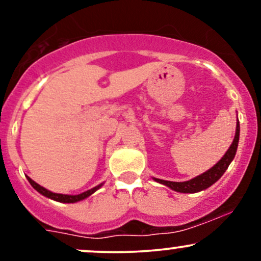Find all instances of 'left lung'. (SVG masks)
I'll list each match as a JSON object with an SVG mask.
<instances>
[{
	"label": "left lung",
	"mask_w": 261,
	"mask_h": 261,
	"mask_svg": "<svg viewBox=\"0 0 261 261\" xmlns=\"http://www.w3.org/2000/svg\"><path fill=\"white\" fill-rule=\"evenodd\" d=\"M238 141H239V121H237V128H236V136L233 139L232 145L229 146V148L227 149V152L221 158L220 161L212 167L211 169H208L207 172L202 173V174L197 175L196 178L191 179L188 181H169V180H162V179L154 178L155 181L161 182V184L166 185L172 189V190L178 191V193H197V191H201L211 187L214 182H216L221 176L223 175V173L226 172L230 162L234 158L237 147H238Z\"/></svg>",
	"instance_id": "left-lung-1"
}]
</instances>
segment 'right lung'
<instances>
[{
	"instance_id": "add662e5",
	"label": "right lung",
	"mask_w": 261,
	"mask_h": 261,
	"mask_svg": "<svg viewBox=\"0 0 261 261\" xmlns=\"http://www.w3.org/2000/svg\"><path fill=\"white\" fill-rule=\"evenodd\" d=\"M27 179H28V181L31 182V185L33 188L35 189V190L38 191V193H40L41 195L49 197V199H53L55 200V201H59V202H67V203H73V202H77V201H81V200L86 199V197L91 196L94 191H97L98 189H99L101 185H97V187H94L93 189H91V190H87L85 191V193L82 194H79V195H64V194H56V193H53V191L47 190V189H45L43 187H40V185L37 184L34 180H32L29 176H27Z\"/></svg>"
}]
</instances>
